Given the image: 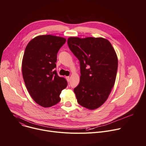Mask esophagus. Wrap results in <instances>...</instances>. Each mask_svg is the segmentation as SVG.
I'll list each match as a JSON object with an SVG mask.
<instances>
[{"label": "esophagus", "instance_id": "1", "mask_svg": "<svg viewBox=\"0 0 146 146\" xmlns=\"http://www.w3.org/2000/svg\"><path fill=\"white\" fill-rule=\"evenodd\" d=\"M66 79L68 81H70V77L69 76H66Z\"/></svg>", "mask_w": 146, "mask_h": 146}]
</instances>
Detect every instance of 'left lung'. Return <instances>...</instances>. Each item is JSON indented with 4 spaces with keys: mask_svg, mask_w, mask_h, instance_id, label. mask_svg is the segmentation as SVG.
Segmentation results:
<instances>
[{
    "mask_svg": "<svg viewBox=\"0 0 146 146\" xmlns=\"http://www.w3.org/2000/svg\"><path fill=\"white\" fill-rule=\"evenodd\" d=\"M68 44L80 61V81L74 89L77 102L96 109L106 101L115 84L116 52L110 41L102 37H70Z\"/></svg>",
    "mask_w": 146,
    "mask_h": 146,
    "instance_id": "8db88e82",
    "label": "left lung"
}]
</instances>
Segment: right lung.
Returning a JSON list of instances; mask_svg holds the SVG:
<instances>
[{
	"mask_svg": "<svg viewBox=\"0 0 146 146\" xmlns=\"http://www.w3.org/2000/svg\"><path fill=\"white\" fill-rule=\"evenodd\" d=\"M66 38L51 35L32 39L25 50L22 72L26 87L32 99L41 106L50 108L60 100L61 91L68 85L58 76L55 62L57 53Z\"/></svg>",
	"mask_w": 146,
	"mask_h": 146,
	"instance_id": "1",
	"label": "right lung"
}]
</instances>
